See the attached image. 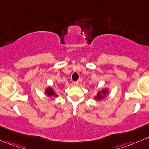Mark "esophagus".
<instances>
[{"label":"esophagus","mask_w":149,"mask_h":149,"mask_svg":"<svg viewBox=\"0 0 149 149\" xmlns=\"http://www.w3.org/2000/svg\"><path fill=\"white\" fill-rule=\"evenodd\" d=\"M74 85L75 86H78L79 85V82L78 81H76V82H74Z\"/></svg>","instance_id":"obj_1"}]
</instances>
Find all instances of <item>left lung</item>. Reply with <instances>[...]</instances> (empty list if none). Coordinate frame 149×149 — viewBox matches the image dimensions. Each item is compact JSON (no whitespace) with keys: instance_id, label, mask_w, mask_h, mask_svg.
I'll list each match as a JSON object with an SVG mask.
<instances>
[{"instance_id":"left-lung-1","label":"left lung","mask_w":149,"mask_h":149,"mask_svg":"<svg viewBox=\"0 0 149 149\" xmlns=\"http://www.w3.org/2000/svg\"><path fill=\"white\" fill-rule=\"evenodd\" d=\"M109 92V88H103L98 90L96 96H94V100H101L105 99L107 97Z\"/></svg>"}]
</instances>
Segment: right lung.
Returning <instances> with one entry per match:
<instances>
[{
  "label": "right lung",
  "instance_id": "right-lung-1",
  "mask_svg": "<svg viewBox=\"0 0 149 149\" xmlns=\"http://www.w3.org/2000/svg\"><path fill=\"white\" fill-rule=\"evenodd\" d=\"M44 93H45L46 95L48 96V97H54V98H56L58 97V96H59V95L56 93V92L55 91L54 89L52 87H51V86L47 87V88L44 90Z\"/></svg>",
  "mask_w": 149,
  "mask_h": 149
}]
</instances>
